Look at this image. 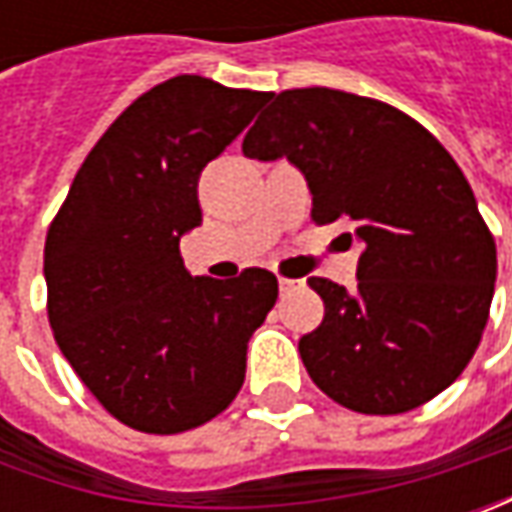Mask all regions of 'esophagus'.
Masks as SVG:
<instances>
[{
    "mask_svg": "<svg viewBox=\"0 0 512 512\" xmlns=\"http://www.w3.org/2000/svg\"><path fill=\"white\" fill-rule=\"evenodd\" d=\"M299 285H302V282H296V279H285V276L279 279V287H282V293H290V290H296Z\"/></svg>",
    "mask_w": 512,
    "mask_h": 512,
    "instance_id": "obj_1",
    "label": "esophagus"
}]
</instances>
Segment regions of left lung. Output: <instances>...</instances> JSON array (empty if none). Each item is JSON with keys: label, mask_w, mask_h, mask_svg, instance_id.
Wrapping results in <instances>:
<instances>
[{"label": "left lung", "mask_w": 512, "mask_h": 512, "mask_svg": "<svg viewBox=\"0 0 512 512\" xmlns=\"http://www.w3.org/2000/svg\"><path fill=\"white\" fill-rule=\"evenodd\" d=\"M247 130L250 159L285 156L313 193V222H342L364 245L359 285L307 279L325 319L299 339L310 379L333 402L396 416L439 396L482 342L496 242L462 168L416 119L356 93H270Z\"/></svg>", "instance_id": "obj_1"}]
</instances>
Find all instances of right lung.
<instances>
[{
	"mask_svg": "<svg viewBox=\"0 0 512 512\" xmlns=\"http://www.w3.org/2000/svg\"><path fill=\"white\" fill-rule=\"evenodd\" d=\"M267 102L262 90L173 76L93 145L45 239L59 350L113 419L185 433L245 382L247 342L276 305L270 270L190 276L179 239L202 225L199 176Z\"/></svg>",
	"mask_w": 512,
	"mask_h": 512,
	"instance_id": "1",
	"label": "right lung"
}]
</instances>
